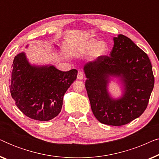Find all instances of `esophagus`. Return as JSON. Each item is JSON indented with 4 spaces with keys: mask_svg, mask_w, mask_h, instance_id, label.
<instances>
[{
    "mask_svg": "<svg viewBox=\"0 0 159 159\" xmlns=\"http://www.w3.org/2000/svg\"><path fill=\"white\" fill-rule=\"evenodd\" d=\"M84 78V73L82 72V71H79L77 73V80H83Z\"/></svg>",
    "mask_w": 159,
    "mask_h": 159,
    "instance_id": "34e87169",
    "label": "esophagus"
}]
</instances>
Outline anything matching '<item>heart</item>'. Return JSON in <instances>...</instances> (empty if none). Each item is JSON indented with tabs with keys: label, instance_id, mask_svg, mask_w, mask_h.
<instances>
[{
	"label": "heart",
	"instance_id": "1",
	"mask_svg": "<svg viewBox=\"0 0 159 159\" xmlns=\"http://www.w3.org/2000/svg\"><path fill=\"white\" fill-rule=\"evenodd\" d=\"M74 50L77 53L81 54L90 53L91 57L98 58L107 55L109 51V45L105 41H99L95 38H90L75 45Z\"/></svg>",
	"mask_w": 159,
	"mask_h": 159
}]
</instances>
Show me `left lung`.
<instances>
[{"label": "left lung", "instance_id": "obj_1", "mask_svg": "<svg viewBox=\"0 0 159 159\" xmlns=\"http://www.w3.org/2000/svg\"><path fill=\"white\" fill-rule=\"evenodd\" d=\"M109 56L86 63L84 71L85 88L91 109L102 124L112 126L127 125L146 109L154 86L152 65L148 56L127 37L114 38ZM111 77L123 84V95L119 99L107 90Z\"/></svg>", "mask_w": 159, "mask_h": 159}]
</instances>
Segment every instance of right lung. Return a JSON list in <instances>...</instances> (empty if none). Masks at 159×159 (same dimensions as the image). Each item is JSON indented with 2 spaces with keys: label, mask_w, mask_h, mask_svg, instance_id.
<instances>
[{
  "label": "right lung",
  "mask_w": 159,
  "mask_h": 159,
  "mask_svg": "<svg viewBox=\"0 0 159 159\" xmlns=\"http://www.w3.org/2000/svg\"><path fill=\"white\" fill-rule=\"evenodd\" d=\"M77 76V69L62 71L53 65H32L22 52L13 61L11 95L26 116L38 121H49L61 112L64 95Z\"/></svg>",
  "instance_id": "right-lung-1"
}]
</instances>
